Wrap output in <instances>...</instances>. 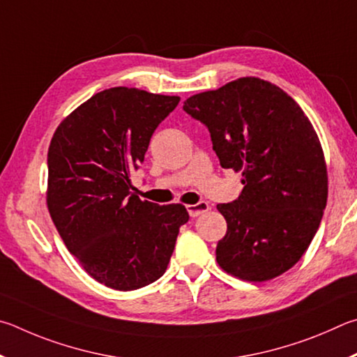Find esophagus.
<instances>
[{
  "mask_svg": "<svg viewBox=\"0 0 357 357\" xmlns=\"http://www.w3.org/2000/svg\"><path fill=\"white\" fill-rule=\"evenodd\" d=\"M186 210H188V213L191 218H196V216H201L204 213H207V211L210 210V205L208 202H197V204H192V205H188L186 207Z\"/></svg>",
  "mask_w": 357,
  "mask_h": 357,
  "instance_id": "1",
  "label": "esophagus"
}]
</instances>
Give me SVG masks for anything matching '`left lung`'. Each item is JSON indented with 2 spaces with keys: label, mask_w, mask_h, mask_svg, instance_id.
Listing matches in <instances>:
<instances>
[{
  "label": "left lung",
  "mask_w": 357,
  "mask_h": 357,
  "mask_svg": "<svg viewBox=\"0 0 357 357\" xmlns=\"http://www.w3.org/2000/svg\"><path fill=\"white\" fill-rule=\"evenodd\" d=\"M183 111L208 128L220 165L243 175L238 199L216 207L227 221L218 264L249 282L280 276L307 251L328 201L326 162L307 116L254 77L196 93Z\"/></svg>",
  "instance_id": "left-lung-1"
}]
</instances>
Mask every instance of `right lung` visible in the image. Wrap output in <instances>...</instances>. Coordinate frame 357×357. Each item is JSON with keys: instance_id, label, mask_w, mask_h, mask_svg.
Masks as SVG:
<instances>
[{"instance_id": "right-lung-1", "label": "right lung", "mask_w": 357, "mask_h": 357, "mask_svg": "<svg viewBox=\"0 0 357 357\" xmlns=\"http://www.w3.org/2000/svg\"><path fill=\"white\" fill-rule=\"evenodd\" d=\"M178 102L111 87L66 117L50 144V215L86 273L109 289L130 291L160 279L190 220L180 204L142 202L130 182L153 131Z\"/></svg>"}]
</instances>
